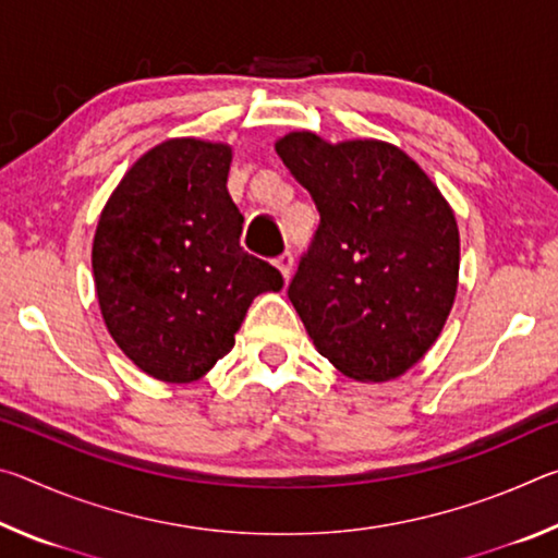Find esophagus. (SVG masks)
Listing matches in <instances>:
<instances>
[{"label": "esophagus", "instance_id": "1", "mask_svg": "<svg viewBox=\"0 0 558 558\" xmlns=\"http://www.w3.org/2000/svg\"><path fill=\"white\" fill-rule=\"evenodd\" d=\"M276 268L282 272V278H290V272H292V253L290 251H286L282 253L280 258H276Z\"/></svg>", "mask_w": 558, "mask_h": 558}]
</instances>
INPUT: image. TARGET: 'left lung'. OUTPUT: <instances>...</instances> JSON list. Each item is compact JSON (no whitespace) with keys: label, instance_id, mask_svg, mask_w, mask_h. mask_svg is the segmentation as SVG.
<instances>
[{"label":"left lung","instance_id":"obj_1","mask_svg":"<svg viewBox=\"0 0 558 558\" xmlns=\"http://www.w3.org/2000/svg\"><path fill=\"white\" fill-rule=\"evenodd\" d=\"M276 153L307 189L319 229L288 288L317 352L356 381H391L442 332L460 233L446 196L396 145L300 130Z\"/></svg>","mask_w":558,"mask_h":558}]
</instances>
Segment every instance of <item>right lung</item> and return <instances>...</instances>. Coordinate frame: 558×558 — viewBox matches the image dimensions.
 <instances>
[{
  "label": "right lung",
  "instance_id": "add662e5",
  "mask_svg": "<svg viewBox=\"0 0 558 558\" xmlns=\"http://www.w3.org/2000/svg\"><path fill=\"white\" fill-rule=\"evenodd\" d=\"M231 145L165 140L120 179L93 239V278L110 337L167 384L202 379L235 344L260 292L282 276L241 248Z\"/></svg>",
  "mask_w": 558,
  "mask_h": 558
}]
</instances>
